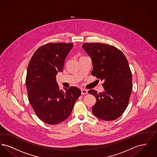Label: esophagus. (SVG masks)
<instances>
[{
	"instance_id": "1",
	"label": "esophagus",
	"mask_w": 157,
	"mask_h": 157,
	"mask_svg": "<svg viewBox=\"0 0 157 157\" xmlns=\"http://www.w3.org/2000/svg\"><path fill=\"white\" fill-rule=\"evenodd\" d=\"M81 94H82V95L87 94H88V90H85V89H82L81 90Z\"/></svg>"
}]
</instances>
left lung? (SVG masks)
<instances>
[{"label": "left lung", "instance_id": "left-lung-1", "mask_svg": "<svg viewBox=\"0 0 157 157\" xmlns=\"http://www.w3.org/2000/svg\"><path fill=\"white\" fill-rule=\"evenodd\" d=\"M82 47L92 59V75L104 82V92L88 91L97 99L92 112L101 120H116L125 111L132 91V74L127 59L112 45L85 43Z\"/></svg>", "mask_w": 157, "mask_h": 157}]
</instances>
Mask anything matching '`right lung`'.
I'll return each mask as SVG.
<instances>
[{
	"label": "right lung",
	"instance_id": "obj_1",
	"mask_svg": "<svg viewBox=\"0 0 157 157\" xmlns=\"http://www.w3.org/2000/svg\"><path fill=\"white\" fill-rule=\"evenodd\" d=\"M72 43H49L39 48L28 65L26 86L28 99L38 118L56 125L67 118L81 91L75 86L59 90L56 75L63 70Z\"/></svg>",
	"mask_w": 157,
	"mask_h": 157
}]
</instances>
